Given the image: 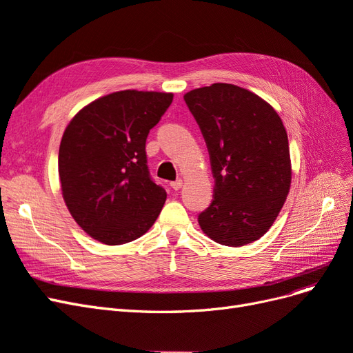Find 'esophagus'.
I'll list each match as a JSON object with an SVG mask.
<instances>
[{"instance_id": "1", "label": "esophagus", "mask_w": 353, "mask_h": 353, "mask_svg": "<svg viewBox=\"0 0 353 353\" xmlns=\"http://www.w3.org/2000/svg\"><path fill=\"white\" fill-rule=\"evenodd\" d=\"M183 179H176V181H172V183H170V187H172L174 190H179L181 187H183Z\"/></svg>"}]
</instances>
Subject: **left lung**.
Returning <instances> with one entry per match:
<instances>
[{
  "mask_svg": "<svg viewBox=\"0 0 353 353\" xmlns=\"http://www.w3.org/2000/svg\"><path fill=\"white\" fill-rule=\"evenodd\" d=\"M205 138L215 197L199 215L203 232L239 248L261 239L292 183L288 138L280 116L259 95L213 83L184 95Z\"/></svg>",
  "mask_w": 353,
  "mask_h": 353,
  "instance_id": "left-lung-1",
  "label": "left lung"
}]
</instances>
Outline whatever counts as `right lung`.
<instances>
[{
    "label": "right lung",
    "instance_id": "1",
    "mask_svg": "<svg viewBox=\"0 0 353 353\" xmlns=\"http://www.w3.org/2000/svg\"><path fill=\"white\" fill-rule=\"evenodd\" d=\"M154 91H117L73 117L59 150L63 199L78 225L95 240L117 245L148 231L166 191L147 166L145 140L172 103Z\"/></svg>",
    "mask_w": 353,
    "mask_h": 353
}]
</instances>
